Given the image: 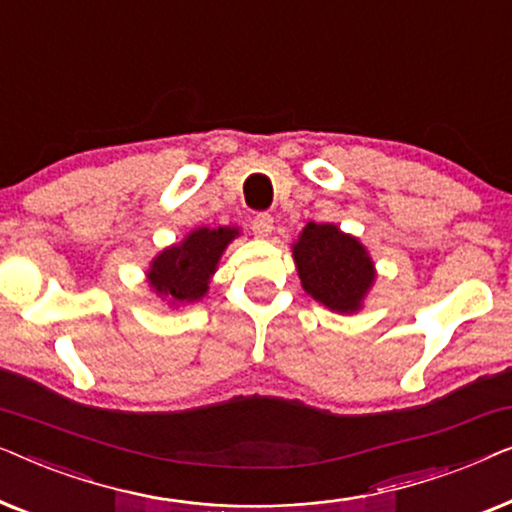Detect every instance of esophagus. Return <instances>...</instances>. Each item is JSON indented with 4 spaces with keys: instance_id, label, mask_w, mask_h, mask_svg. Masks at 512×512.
<instances>
[{
    "instance_id": "obj_1",
    "label": "esophagus",
    "mask_w": 512,
    "mask_h": 512,
    "mask_svg": "<svg viewBox=\"0 0 512 512\" xmlns=\"http://www.w3.org/2000/svg\"><path fill=\"white\" fill-rule=\"evenodd\" d=\"M251 230H254L256 237L265 240V237H270L272 230H275V219H272L270 214H256L254 221H251Z\"/></svg>"
}]
</instances>
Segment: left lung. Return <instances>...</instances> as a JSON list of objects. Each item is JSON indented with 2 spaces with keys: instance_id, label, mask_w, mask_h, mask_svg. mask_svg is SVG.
I'll return each mask as SVG.
<instances>
[{
  "instance_id": "1",
  "label": "left lung",
  "mask_w": 512,
  "mask_h": 512,
  "mask_svg": "<svg viewBox=\"0 0 512 512\" xmlns=\"http://www.w3.org/2000/svg\"><path fill=\"white\" fill-rule=\"evenodd\" d=\"M291 251L307 296L335 314L363 310L377 270L359 237L335 223L310 221L291 244Z\"/></svg>"
}]
</instances>
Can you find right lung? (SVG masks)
Here are the masks:
<instances>
[{
	"label": "right lung",
	"mask_w": 512,
	"mask_h": 512,
	"mask_svg": "<svg viewBox=\"0 0 512 512\" xmlns=\"http://www.w3.org/2000/svg\"><path fill=\"white\" fill-rule=\"evenodd\" d=\"M240 235L242 230L237 226L193 228L184 240L170 244L151 258L146 284L170 307L198 303L207 296L223 251Z\"/></svg>",
	"instance_id": "obj_1"
}]
</instances>
